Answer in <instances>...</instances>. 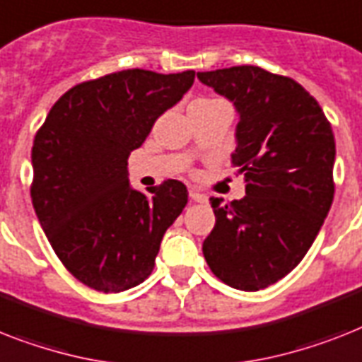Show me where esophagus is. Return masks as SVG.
<instances>
[{"mask_svg": "<svg viewBox=\"0 0 362 362\" xmlns=\"http://www.w3.org/2000/svg\"><path fill=\"white\" fill-rule=\"evenodd\" d=\"M189 197H191V201H195V202H206L208 201V197L197 189H191Z\"/></svg>", "mask_w": 362, "mask_h": 362, "instance_id": "34e87169", "label": "esophagus"}]
</instances>
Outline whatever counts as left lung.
Returning a JSON list of instances; mask_svg holds the SVG:
<instances>
[{
	"label": "left lung",
	"instance_id": "1",
	"mask_svg": "<svg viewBox=\"0 0 362 362\" xmlns=\"http://www.w3.org/2000/svg\"><path fill=\"white\" fill-rule=\"evenodd\" d=\"M197 78L240 115L232 165L245 180L240 201L211 199L216 227L202 252L223 283L257 292L292 272L324 225L334 195V135L292 78L251 64Z\"/></svg>",
	"mask_w": 362,
	"mask_h": 362
}]
</instances>
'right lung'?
I'll return each instance as SVG.
<instances>
[{
	"label": "right lung",
	"mask_w": 362,
	"mask_h": 362,
	"mask_svg": "<svg viewBox=\"0 0 362 362\" xmlns=\"http://www.w3.org/2000/svg\"><path fill=\"white\" fill-rule=\"evenodd\" d=\"M193 79V70L132 69L85 81L55 102L35 135V214L59 260L89 288L117 293L143 283L163 234L186 208L178 180L151 195L134 189L128 158Z\"/></svg>",
	"instance_id": "add662e5"
}]
</instances>
